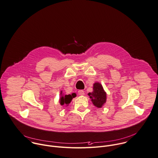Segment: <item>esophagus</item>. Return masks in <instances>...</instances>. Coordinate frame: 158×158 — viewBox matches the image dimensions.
Returning a JSON list of instances; mask_svg holds the SVG:
<instances>
[{"instance_id":"esophagus-1","label":"esophagus","mask_w":158,"mask_h":158,"mask_svg":"<svg viewBox=\"0 0 158 158\" xmlns=\"http://www.w3.org/2000/svg\"><path fill=\"white\" fill-rule=\"evenodd\" d=\"M78 94H79V95H84L85 93H84V90H80L78 91Z\"/></svg>"}]
</instances>
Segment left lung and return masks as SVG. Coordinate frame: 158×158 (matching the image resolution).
<instances>
[{"label": "left lung", "mask_w": 158, "mask_h": 158, "mask_svg": "<svg viewBox=\"0 0 158 158\" xmlns=\"http://www.w3.org/2000/svg\"><path fill=\"white\" fill-rule=\"evenodd\" d=\"M93 104L97 108H102L106 102V93L104 90L102 85L99 82H95L93 87V92L88 94Z\"/></svg>", "instance_id": "obj_1"}]
</instances>
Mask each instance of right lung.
Returning <instances> with one entry per match:
<instances>
[{
    "label": "right lung",
    "instance_id": "add662e5",
    "mask_svg": "<svg viewBox=\"0 0 158 158\" xmlns=\"http://www.w3.org/2000/svg\"><path fill=\"white\" fill-rule=\"evenodd\" d=\"M60 103L61 105H69L71 100H73V98H74L76 96L75 95H73V94L72 95H63L62 94V91H61V93H60Z\"/></svg>",
    "mask_w": 158,
    "mask_h": 158
}]
</instances>
